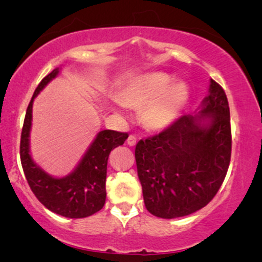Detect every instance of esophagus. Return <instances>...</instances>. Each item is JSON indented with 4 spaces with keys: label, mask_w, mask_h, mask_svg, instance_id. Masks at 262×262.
Segmentation results:
<instances>
[{
    "label": "esophagus",
    "mask_w": 262,
    "mask_h": 262,
    "mask_svg": "<svg viewBox=\"0 0 262 262\" xmlns=\"http://www.w3.org/2000/svg\"><path fill=\"white\" fill-rule=\"evenodd\" d=\"M127 144L130 145V146H134V145H136V143H137V138H136V136H134V135H130L128 136V138H127Z\"/></svg>",
    "instance_id": "1"
}]
</instances>
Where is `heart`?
<instances>
[{
    "instance_id": "1",
    "label": "heart",
    "mask_w": 262,
    "mask_h": 262,
    "mask_svg": "<svg viewBox=\"0 0 262 262\" xmlns=\"http://www.w3.org/2000/svg\"><path fill=\"white\" fill-rule=\"evenodd\" d=\"M173 82L170 75L152 71L139 75L120 93L119 101L130 108H143L141 120L146 128L162 130L173 123L188 100V88Z\"/></svg>"
}]
</instances>
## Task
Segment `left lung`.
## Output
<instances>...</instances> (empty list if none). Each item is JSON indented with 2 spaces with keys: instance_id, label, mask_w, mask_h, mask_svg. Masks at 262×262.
Here are the masks:
<instances>
[{
  "instance_id": "8db88e82",
  "label": "left lung",
  "mask_w": 262,
  "mask_h": 262,
  "mask_svg": "<svg viewBox=\"0 0 262 262\" xmlns=\"http://www.w3.org/2000/svg\"><path fill=\"white\" fill-rule=\"evenodd\" d=\"M209 92L199 114L182 116L136 145L143 198L154 216L171 220L195 212L223 184L231 157L230 111L216 81H210Z\"/></svg>"
}]
</instances>
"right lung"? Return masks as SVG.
Here are the masks:
<instances>
[{
  "instance_id": "add662e5",
  "label": "right lung",
  "mask_w": 262,
  "mask_h": 262,
  "mask_svg": "<svg viewBox=\"0 0 262 262\" xmlns=\"http://www.w3.org/2000/svg\"><path fill=\"white\" fill-rule=\"evenodd\" d=\"M58 73L59 68H57L42 78L32 96L21 132L20 159L32 192L46 209L63 217L84 218L105 205L107 161L111 151L123 145L128 135L113 130L100 131L76 169L64 178H52L37 166L30 155L32 105L39 92Z\"/></svg>"
}]
</instances>
